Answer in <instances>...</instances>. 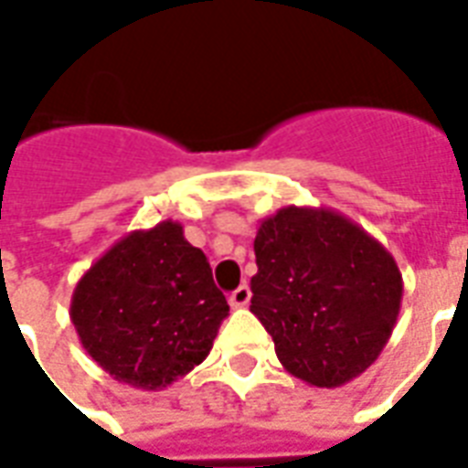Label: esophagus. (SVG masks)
Instances as JSON below:
<instances>
[{
    "mask_svg": "<svg viewBox=\"0 0 468 468\" xmlns=\"http://www.w3.org/2000/svg\"><path fill=\"white\" fill-rule=\"evenodd\" d=\"M250 297H252L250 287L240 285L238 290H233V292H230V304H233V307H245V304L250 303Z\"/></svg>",
    "mask_w": 468,
    "mask_h": 468,
    "instance_id": "1",
    "label": "esophagus"
}]
</instances>
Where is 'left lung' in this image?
I'll list each match as a JSON object with an SVG mask.
<instances>
[{
    "mask_svg": "<svg viewBox=\"0 0 468 468\" xmlns=\"http://www.w3.org/2000/svg\"><path fill=\"white\" fill-rule=\"evenodd\" d=\"M255 262L250 313L290 375L332 389L375 365L404 282L365 228L332 207H280L258 225Z\"/></svg>",
    "mask_w": 468,
    "mask_h": 468,
    "instance_id": "left-lung-1",
    "label": "left lung"
}]
</instances>
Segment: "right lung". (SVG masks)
Segmentation results:
<instances>
[{"mask_svg":"<svg viewBox=\"0 0 468 468\" xmlns=\"http://www.w3.org/2000/svg\"><path fill=\"white\" fill-rule=\"evenodd\" d=\"M228 310L203 250L164 220L111 245L76 282L69 314L103 372L158 392L207 357Z\"/></svg>","mask_w":468,"mask_h":468,"instance_id":"add662e5","label":"right lung"}]
</instances>
